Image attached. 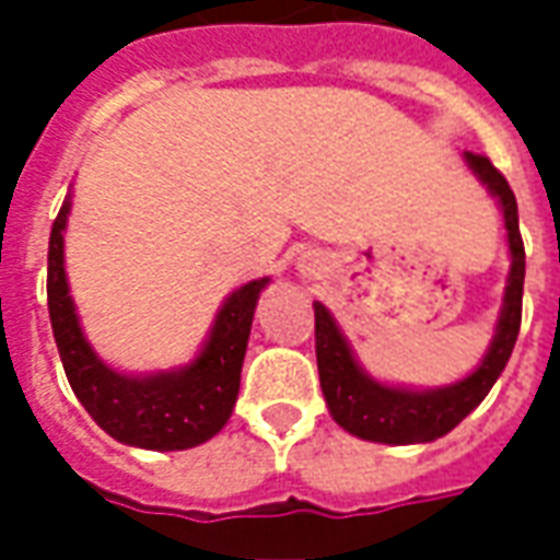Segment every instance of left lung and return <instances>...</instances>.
I'll use <instances>...</instances> for the list:
<instances>
[{
  "label": "left lung",
  "instance_id": "8db88e82",
  "mask_svg": "<svg viewBox=\"0 0 560 560\" xmlns=\"http://www.w3.org/2000/svg\"><path fill=\"white\" fill-rule=\"evenodd\" d=\"M465 161L480 179L489 195L498 200L506 228V248H510V276H506L504 303L494 324V336L482 353L480 365L456 384L446 387H401L384 384L365 372L351 341L336 324V317L324 303H315V353L320 389L332 413L345 432L375 444H429L453 432L480 405L494 381L504 372L506 360L516 345L518 324H522V284H525V245L518 233L516 197L501 173L486 155L465 152Z\"/></svg>",
  "mask_w": 560,
  "mask_h": 560
}]
</instances>
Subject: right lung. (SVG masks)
<instances>
[{
	"label": "right lung",
	"mask_w": 560,
	"mask_h": 560,
	"mask_svg": "<svg viewBox=\"0 0 560 560\" xmlns=\"http://www.w3.org/2000/svg\"><path fill=\"white\" fill-rule=\"evenodd\" d=\"M71 215V195L59 209L47 252V308L56 348L66 365L68 384L80 405L104 432L119 444L140 450H191L224 429L240 396L248 332L255 305L269 276L245 281L221 303L207 341L191 363L128 375L95 353L80 327L78 305L71 300L66 276V228Z\"/></svg>",
	"instance_id": "obj_1"
}]
</instances>
